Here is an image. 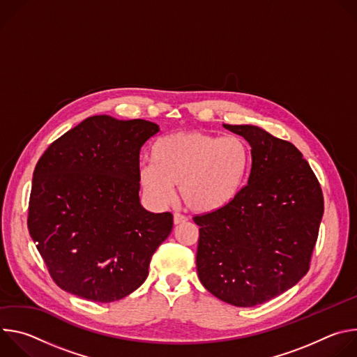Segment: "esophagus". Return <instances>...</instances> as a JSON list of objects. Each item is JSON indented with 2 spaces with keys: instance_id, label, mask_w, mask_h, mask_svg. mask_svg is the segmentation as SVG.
Segmentation results:
<instances>
[{
  "instance_id": "1",
  "label": "esophagus",
  "mask_w": 357,
  "mask_h": 357,
  "mask_svg": "<svg viewBox=\"0 0 357 357\" xmlns=\"http://www.w3.org/2000/svg\"><path fill=\"white\" fill-rule=\"evenodd\" d=\"M188 220V218L185 215H181V213H175L174 215V223L175 225H181V223H185Z\"/></svg>"
}]
</instances>
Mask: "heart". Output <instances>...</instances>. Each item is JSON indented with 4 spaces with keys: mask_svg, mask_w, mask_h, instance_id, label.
<instances>
[{
    "mask_svg": "<svg viewBox=\"0 0 357 357\" xmlns=\"http://www.w3.org/2000/svg\"><path fill=\"white\" fill-rule=\"evenodd\" d=\"M151 162L139 171L141 186L151 200L169 202L172 188L178 186L186 209L213 213L229 206L245 186L252 149L240 135L182 131L155 141Z\"/></svg>",
    "mask_w": 357,
    "mask_h": 357,
    "instance_id": "1",
    "label": "heart"
}]
</instances>
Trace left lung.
<instances>
[{
	"label": "left lung",
	"mask_w": 357,
	"mask_h": 357,
	"mask_svg": "<svg viewBox=\"0 0 357 357\" xmlns=\"http://www.w3.org/2000/svg\"><path fill=\"white\" fill-rule=\"evenodd\" d=\"M225 128L252 149L247 185L222 211L193 218L200 282L236 307H256L308 273L324 215L318 178L299 149L254 126Z\"/></svg>",
	"instance_id": "1"
}]
</instances>
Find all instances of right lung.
I'll return each instance as SVG.
<instances>
[{"mask_svg": "<svg viewBox=\"0 0 357 357\" xmlns=\"http://www.w3.org/2000/svg\"><path fill=\"white\" fill-rule=\"evenodd\" d=\"M160 127L93 116L50 144L32 179L28 230L49 275L94 302L119 301L148 277L172 231L169 212L139 203V151Z\"/></svg>", "mask_w": 357, "mask_h": 357, "instance_id": "add662e5", "label": "right lung"}]
</instances>
